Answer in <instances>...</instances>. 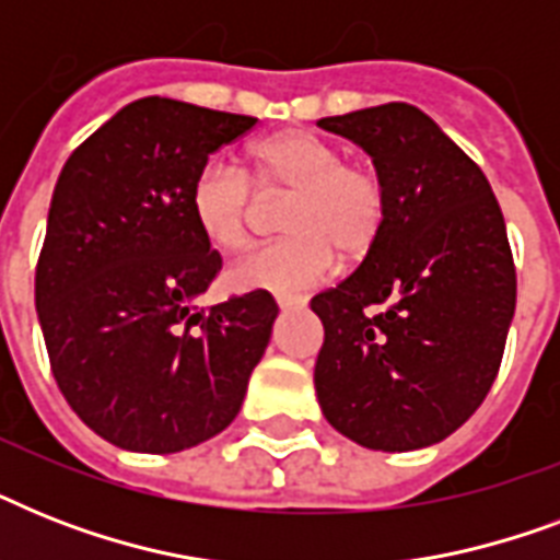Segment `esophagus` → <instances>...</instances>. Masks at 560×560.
Wrapping results in <instances>:
<instances>
[{"instance_id":"obj_1","label":"esophagus","mask_w":560,"mask_h":560,"mask_svg":"<svg viewBox=\"0 0 560 560\" xmlns=\"http://www.w3.org/2000/svg\"><path fill=\"white\" fill-rule=\"evenodd\" d=\"M276 302H279L281 311H302L307 305V299L302 296H279Z\"/></svg>"}]
</instances>
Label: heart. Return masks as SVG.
<instances>
[{"instance_id": "1", "label": "heart", "mask_w": 560, "mask_h": 560, "mask_svg": "<svg viewBox=\"0 0 560 560\" xmlns=\"http://www.w3.org/2000/svg\"><path fill=\"white\" fill-rule=\"evenodd\" d=\"M249 182L261 197H288L281 211V232L288 237L229 270V284L237 290L299 293L314 288L331 276L340 255L363 261L386 229L389 194L381 174L346 160L340 144L290 127L264 136L246 151V174L223 160L197 168L188 211L211 249L241 253L249 244L255 214Z\"/></svg>"}]
</instances>
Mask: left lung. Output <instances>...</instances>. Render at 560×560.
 Masks as SVG:
<instances>
[{
  "instance_id": "8db88e82",
  "label": "left lung",
  "mask_w": 560,
  "mask_h": 560,
  "mask_svg": "<svg viewBox=\"0 0 560 560\" xmlns=\"http://www.w3.org/2000/svg\"><path fill=\"white\" fill-rule=\"evenodd\" d=\"M316 125L360 144L389 194L377 246L311 299L325 328L316 398L369 451L430 447L477 412L503 360L517 299L503 211L477 162L412 104Z\"/></svg>"
}]
</instances>
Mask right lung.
I'll use <instances>...</instances> for the list:
<instances>
[{
  "label": "right lung",
  "mask_w": 560,
  "mask_h": 560,
  "mask_svg": "<svg viewBox=\"0 0 560 560\" xmlns=\"http://www.w3.org/2000/svg\"><path fill=\"white\" fill-rule=\"evenodd\" d=\"M258 118L139 98L66 160L34 299L55 381L116 447L177 453L235 421L279 305L253 290L197 305L220 272L188 188Z\"/></svg>",
  "instance_id": "right-lung-1"
}]
</instances>
